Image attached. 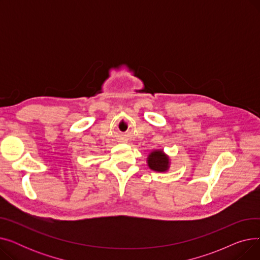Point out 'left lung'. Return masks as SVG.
<instances>
[{
	"mask_svg": "<svg viewBox=\"0 0 260 260\" xmlns=\"http://www.w3.org/2000/svg\"><path fill=\"white\" fill-rule=\"evenodd\" d=\"M147 165L153 171L166 172L170 166V159L162 151H154L147 158Z\"/></svg>",
	"mask_w": 260,
	"mask_h": 260,
	"instance_id": "8db88e82",
	"label": "left lung"
}]
</instances>
